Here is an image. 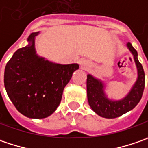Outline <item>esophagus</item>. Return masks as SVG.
Wrapping results in <instances>:
<instances>
[{"label":"esophagus","instance_id":"obj_1","mask_svg":"<svg viewBox=\"0 0 148 148\" xmlns=\"http://www.w3.org/2000/svg\"><path fill=\"white\" fill-rule=\"evenodd\" d=\"M91 64H92L91 62L89 61V60H82V62H81V65L83 66V68H84V69L90 67Z\"/></svg>","mask_w":148,"mask_h":148}]
</instances>
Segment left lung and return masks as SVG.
Here are the masks:
<instances>
[{
	"instance_id": "obj_1",
	"label": "left lung",
	"mask_w": 148,
	"mask_h": 148,
	"mask_svg": "<svg viewBox=\"0 0 148 148\" xmlns=\"http://www.w3.org/2000/svg\"><path fill=\"white\" fill-rule=\"evenodd\" d=\"M127 48L133 55L138 68V79L131 91L123 99L112 101L106 97L103 88L104 85L92 75L87 76V95L89 106L98 115L106 119H115L122 116L137 106L142 99L145 88V74L143 65L138 61V52L132 47L131 43L127 44Z\"/></svg>"
}]
</instances>
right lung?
I'll list each match as a JSON object with an SVG mask.
<instances>
[{"instance_id": "right-lung-1", "label": "right lung", "mask_w": 148, "mask_h": 148, "mask_svg": "<svg viewBox=\"0 0 148 148\" xmlns=\"http://www.w3.org/2000/svg\"><path fill=\"white\" fill-rule=\"evenodd\" d=\"M17 49L7 62L4 84L6 93L16 109L30 119H45L60 105L64 87L79 64H60L45 60L36 53L35 38Z\"/></svg>"}]
</instances>
